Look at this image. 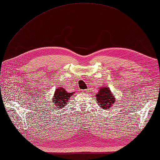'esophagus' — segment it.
Listing matches in <instances>:
<instances>
[{"instance_id":"1","label":"esophagus","mask_w":160,"mask_h":160,"mask_svg":"<svg viewBox=\"0 0 160 160\" xmlns=\"http://www.w3.org/2000/svg\"><path fill=\"white\" fill-rule=\"evenodd\" d=\"M82 92L83 93H87L88 90H87V89H83V90H82Z\"/></svg>"}]
</instances>
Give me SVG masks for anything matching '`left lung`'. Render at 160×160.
<instances>
[{
    "instance_id": "left-lung-1",
    "label": "left lung",
    "mask_w": 160,
    "mask_h": 160,
    "mask_svg": "<svg viewBox=\"0 0 160 160\" xmlns=\"http://www.w3.org/2000/svg\"><path fill=\"white\" fill-rule=\"evenodd\" d=\"M96 100L98 105H100L102 108L108 110L115 102V97L112 96L109 88L104 87L101 88L98 93H97Z\"/></svg>"
}]
</instances>
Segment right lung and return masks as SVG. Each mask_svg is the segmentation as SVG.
I'll return each mask as SVG.
<instances>
[{
    "label": "right lung",
    "instance_id": "obj_1",
    "mask_svg": "<svg viewBox=\"0 0 160 160\" xmlns=\"http://www.w3.org/2000/svg\"><path fill=\"white\" fill-rule=\"evenodd\" d=\"M73 92H67L66 91V89L62 88H59L56 89V91L54 93V96H53V98L52 102L55 104L56 108H62V107H64L67 104V102H68V100L69 98L71 96H72Z\"/></svg>",
    "mask_w": 160,
    "mask_h": 160
}]
</instances>
